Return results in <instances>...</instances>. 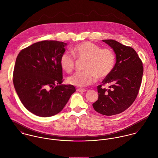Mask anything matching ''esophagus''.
Wrapping results in <instances>:
<instances>
[{"label":"esophagus","mask_w":158,"mask_h":158,"mask_svg":"<svg viewBox=\"0 0 158 158\" xmlns=\"http://www.w3.org/2000/svg\"><path fill=\"white\" fill-rule=\"evenodd\" d=\"M77 90L78 91V92H86V89H81V88H78V89H77Z\"/></svg>","instance_id":"34e87169"}]
</instances>
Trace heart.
I'll return each instance as SVG.
<instances>
[{"label":"heart","instance_id":"1","mask_svg":"<svg viewBox=\"0 0 158 158\" xmlns=\"http://www.w3.org/2000/svg\"><path fill=\"white\" fill-rule=\"evenodd\" d=\"M72 53L79 60H86L82 72H76L68 78V82L78 87H86L94 83L97 78L107 77L114 68L116 56L113 50L103 48L90 41H85L75 45ZM71 53H63L60 58L61 68L67 73L72 72L75 64V58Z\"/></svg>","mask_w":158,"mask_h":158}]
</instances>
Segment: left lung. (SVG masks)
I'll list each match as a JSON object with an SVG mask.
<instances>
[{
	"label": "left lung",
	"instance_id": "left-lung-1",
	"mask_svg": "<svg viewBox=\"0 0 158 158\" xmlns=\"http://www.w3.org/2000/svg\"><path fill=\"white\" fill-rule=\"evenodd\" d=\"M114 49L116 63L111 73L97 86L98 98L92 106L97 112L113 115L123 112L135 102L141 85L143 68L135 50L113 40H104ZM111 84L108 89L102 88Z\"/></svg>",
	"mask_w": 158,
	"mask_h": 158
}]
</instances>
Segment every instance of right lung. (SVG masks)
Returning <instances> with one entry per match:
<instances>
[{"label": "right lung", "mask_w": 158, "mask_h": 158, "mask_svg": "<svg viewBox=\"0 0 158 158\" xmlns=\"http://www.w3.org/2000/svg\"><path fill=\"white\" fill-rule=\"evenodd\" d=\"M66 43L42 41L18 54L13 71V84L27 110L38 116L50 117L65 106L75 88L63 82L60 58Z\"/></svg>", "instance_id": "obj_1"}]
</instances>
